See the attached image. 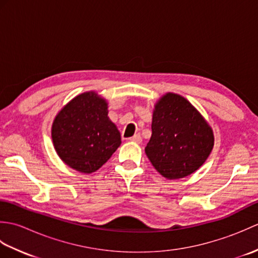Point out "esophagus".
<instances>
[{"label": "esophagus", "instance_id": "esophagus-1", "mask_svg": "<svg viewBox=\"0 0 258 258\" xmlns=\"http://www.w3.org/2000/svg\"><path fill=\"white\" fill-rule=\"evenodd\" d=\"M128 140L131 142H134V143H138V144H140L141 142H142V138H141L140 134H135L134 136H132V138H130Z\"/></svg>", "mask_w": 258, "mask_h": 258}]
</instances>
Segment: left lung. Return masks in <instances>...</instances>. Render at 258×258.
Instances as JSON below:
<instances>
[{
	"label": "left lung",
	"instance_id": "obj_1",
	"mask_svg": "<svg viewBox=\"0 0 258 258\" xmlns=\"http://www.w3.org/2000/svg\"><path fill=\"white\" fill-rule=\"evenodd\" d=\"M213 146L211 125L193 104L172 92L158 98L145 153L163 177L178 179L193 174L205 163Z\"/></svg>",
	"mask_w": 258,
	"mask_h": 258
}]
</instances>
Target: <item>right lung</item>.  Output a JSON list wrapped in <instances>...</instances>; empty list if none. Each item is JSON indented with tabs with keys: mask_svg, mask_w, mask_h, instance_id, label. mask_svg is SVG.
Wrapping results in <instances>:
<instances>
[{
	"mask_svg": "<svg viewBox=\"0 0 258 258\" xmlns=\"http://www.w3.org/2000/svg\"><path fill=\"white\" fill-rule=\"evenodd\" d=\"M58 157L71 168L91 174L105 164L122 143L108 117V103L95 91L81 93L59 111L52 124Z\"/></svg>",
	"mask_w": 258,
	"mask_h": 258,
	"instance_id": "obj_1",
	"label": "right lung"
}]
</instances>
